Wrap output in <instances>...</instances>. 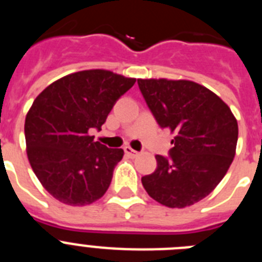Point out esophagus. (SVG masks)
Listing matches in <instances>:
<instances>
[{
	"label": "esophagus",
	"instance_id": "34e87169",
	"mask_svg": "<svg viewBox=\"0 0 262 262\" xmlns=\"http://www.w3.org/2000/svg\"><path fill=\"white\" fill-rule=\"evenodd\" d=\"M124 154H126L127 156H129V157L139 156V152L135 151V149H133L131 147H128V145H126V147H124Z\"/></svg>",
	"mask_w": 262,
	"mask_h": 262
}]
</instances>
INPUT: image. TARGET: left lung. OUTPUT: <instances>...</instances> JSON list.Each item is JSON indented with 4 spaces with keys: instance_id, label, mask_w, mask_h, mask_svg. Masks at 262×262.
I'll use <instances>...</instances> for the list:
<instances>
[{
    "instance_id": "8db88e82",
    "label": "left lung",
    "mask_w": 262,
    "mask_h": 262,
    "mask_svg": "<svg viewBox=\"0 0 262 262\" xmlns=\"http://www.w3.org/2000/svg\"><path fill=\"white\" fill-rule=\"evenodd\" d=\"M139 89L161 128L174 133L169 156L142 177L149 196L168 207L200 202L226 176L235 157L237 122L215 93L187 80H138Z\"/></svg>"
}]
</instances>
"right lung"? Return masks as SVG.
Masks as SVG:
<instances>
[{"mask_svg":"<svg viewBox=\"0 0 262 262\" xmlns=\"http://www.w3.org/2000/svg\"><path fill=\"white\" fill-rule=\"evenodd\" d=\"M135 81L90 69L55 81L36 97L25 122L27 156L53 198L85 206L106 193L123 149L94 142L90 133L101 129L113 106Z\"/></svg>","mask_w":262,"mask_h":262,"instance_id":"add662e5","label":"right lung"}]
</instances>
